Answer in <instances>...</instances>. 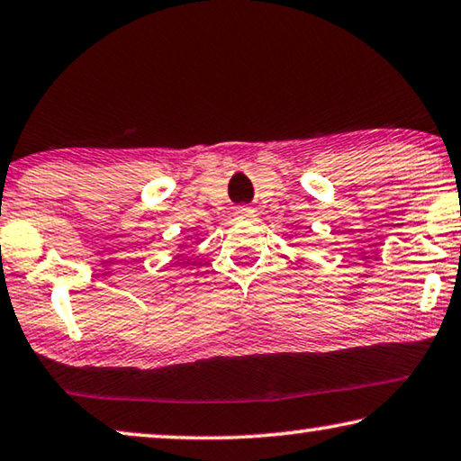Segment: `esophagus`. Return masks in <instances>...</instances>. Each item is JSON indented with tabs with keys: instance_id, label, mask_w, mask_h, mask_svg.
Here are the masks:
<instances>
[{
	"instance_id": "34e87169",
	"label": "esophagus",
	"mask_w": 461,
	"mask_h": 461,
	"mask_svg": "<svg viewBox=\"0 0 461 461\" xmlns=\"http://www.w3.org/2000/svg\"><path fill=\"white\" fill-rule=\"evenodd\" d=\"M254 217H257V211L246 207V204L233 209V219H238V221H244V219H254Z\"/></svg>"
}]
</instances>
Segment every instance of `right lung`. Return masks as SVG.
I'll return each mask as SVG.
<instances>
[{
  "label": "right lung",
  "instance_id": "add662e5",
  "mask_svg": "<svg viewBox=\"0 0 461 461\" xmlns=\"http://www.w3.org/2000/svg\"><path fill=\"white\" fill-rule=\"evenodd\" d=\"M185 246H186V244H178V250H185ZM178 257H180V254H178Z\"/></svg>",
  "mask_w": 461,
  "mask_h": 461
}]
</instances>
